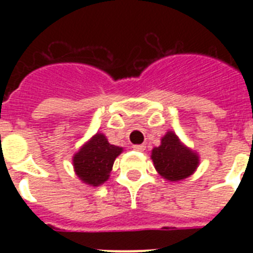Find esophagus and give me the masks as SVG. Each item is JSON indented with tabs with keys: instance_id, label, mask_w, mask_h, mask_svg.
<instances>
[{
	"instance_id": "esophagus-1",
	"label": "esophagus",
	"mask_w": 253,
	"mask_h": 253,
	"mask_svg": "<svg viewBox=\"0 0 253 253\" xmlns=\"http://www.w3.org/2000/svg\"><path fill=\"white\" fill-rule=\"evenodd\" d=\"M133 148L138 152H143L146 149V146L144 144H135V146H133Z\"/></svg>"
}]
</instances>
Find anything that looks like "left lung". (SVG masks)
Here are the masks:
<instances>
[{"label": "left lung", "mask_w": 253, "mask_h": 253, "mask_svg": "<svg viewBox=\"0 0 253 253\" xmlns=\"http://www.w3.org/2000/svg\"><path fill=\"white\" fill-rule=\"evenodd\" d=\"M152 161L157 172L169 181H181L189 177L199 166V156L181 143L173 131H167L161 146L152 149Z\"/></svg>", "instance_id": "obj_1"}]
</instances>
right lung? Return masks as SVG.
I'll return each instance as SVG.
<instances>
[{"instance_id":"obj_1","label":"right lung","mask_w":253,"mask_h":253,"mask_svg":"<svg viewBox=\"0 0 253 253\" xmlns=\"http://www.w3.org/2000/svg\"><path fill=\"white\" fill-rule=\"evenodd\" d=\"M122 152V147L110 144L104 134L96 133L73 156L76 175L91 186L104 184L110 176L114 161Z\"/></svg>"}]
</instances>
